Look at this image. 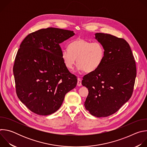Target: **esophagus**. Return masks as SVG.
Returning a JSON list of instances; mask_svg holds the SVG:
<instances>
[{
  "instance_id": "34e87169",
  "label": "esophagus",
  "mask_w": 147,
  "mask_h": 147,
  "mask_svg": "<svg viewBox=\"0 0 147 147\" xmlns=\"http://www.w3.org/2000/svg\"><path fill=\"white\" fill-rule=\"evenodd\" d=\"M77 86H81V79L79 77L77 78Z\"/></svg>"
}]
</instances>
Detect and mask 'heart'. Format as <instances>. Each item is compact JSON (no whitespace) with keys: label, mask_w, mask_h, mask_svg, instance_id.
<instances>
[{"label":"heart","mask_w":147,"mask_h":147,"mask_svg":"<svg viewBox=\"0 0 147 147\" xmlns=\"http://www.w3.org/2000/svg\"><path fill=\"white\" fill-rule=\"evenodd\" d=\"M68 48L62 51L61 57L69 70L74 68L77 59L79 69L87 73L94 72L101 65L105 56V51L100 43L82 38L72 40Z\"/></svg>","instance_id":"b5f03b06"}]
</instances>
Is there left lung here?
<instances>
[{"label":"left lung","mask_w":147,"mask_h":147,"mask_svg":"<svg viewBox=\"0 0 147 147\" xmlns=\"http://www.w3.org/2000/svg\"><path fill=\"white\" fill-rule=\"evenodd\" d=\"M105 51L99 67L83 77L82 85L89 91L84 102L92 115L107 117L116 113L131 98L136 77V65L127 42L105 33L95 34Z\"/></svg>","instance_id":"left-lung-1"}]
</instances>
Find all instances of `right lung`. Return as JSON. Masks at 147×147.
I'll return each mask as SVG.
<instances>
[{
    "instance_id": "right-lung-1",
    "label": "right lung",
    "mask_w": 147,
    "mask_h": 147,
    "mask_svg": "<svg viewBox=\"0 0 147 147\" xmlns=\"http://www.w3.org/2000/svg\"><path fill=\"white\" fill-rule=\"evenodd\" d=\"M74 35L70 30L49 27L28 34L20 44L13 66L16 91L33 113H55L76 87L77 77L65 66L59 45Z\"/></svg>"
}]
</instances>
